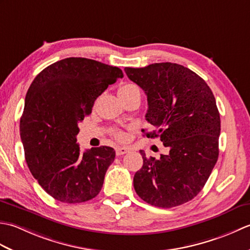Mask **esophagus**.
<instances>
[{
  "label": "esophagus",
  "instance_id": "1",
  "mask_svg": "<svg viewBox=\"0 0 250 250\" xmlns=\"http://www.w3.org/2000/svg\"><path fill=\"white\" fill-rule=\"evenodd\" d=\"M126 152H129V149L126 147H117L116 148V155L117 156H122L125 155Z\"/></svg>",
  "mask_w": 250,
  "mask_h": 250
}]
</instances>
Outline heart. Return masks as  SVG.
I'll list each match as a JSON object with an SVG mask.
<instances>
[{
	"label": "heart",
	"mask_w": 250,
	"mask_h": 250,
	"mask_svg": "<svg viewBox=\"0 0 250 250\" xmlns=\"http://www.w3.org/2000/svg\"><path fill=\"white\" fill-rule=\"evenodd\" d=\"M118 95L121 101H125V100H128L131 98H134V97H139L141 99V91L139 87L136 86L134 83H124L121 84V86L118 88ZM114 135L117 137L118 140H125V134L124 132L121 131H114Z\"/></svg>",
	"instance_id": "1"
}]
</instances>
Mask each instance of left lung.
Listing matches in <instances>:
<instances>
[{
  "label": "left lung",
  "instance_id": "1",
  "mask_svg": "<svg viewBox=\"0 0 250 250\" xmlns=\"http://www.w3.org/2000/svg\"><path fill=\"white\" fill-rule=\"evenodd\" d=\"M125 71L147 95L146 120L156 130L142 132L160 137L169 149L160 159L140 151L143 167L134 175V189L153 206L182 205L203 189L218 160L220 116L214 94L203 78L176 63Z\"/></svg>",
  "mask_w": 250,
  "mask_h": 250
}]
</instances>
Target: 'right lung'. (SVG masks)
I'll list each match as a JSON object with an SVG mask.
<instances>
[{
  "label": "right lung",
  "instance_id": "1",
  "mask_svg": "<svg viewBox=\"0 0 250 250\" xmlns=\"http://www.w3.org/2000/svg\"><path fill=\"white\" fill-rule=\"evenodd\" d=\"M122 77L119 67L72 57L52 63L32 82L20 136L32 175L57 201L82 203L102 189L116 152L101 146L82 153L76 144L78 124L91 114L108 84Z\"/></svg>",
  "mask_w": 250,
  "mask_h": 250
}]
</instances>
